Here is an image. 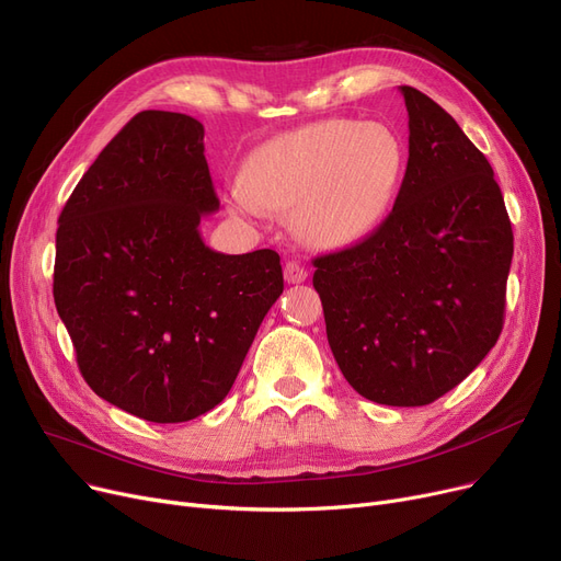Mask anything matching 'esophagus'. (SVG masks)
Returning <instances> with one entry per match:
<instances>
[{"label":"esophagus","mask_w":561,"mask_h":561,"mask_svg":"<svg viewBox=\"0 0 561 561\" xmlns=\"http://www.w3.org/2000/svg\"><path fill=\"white\" fill-rule=\"evenodd\" d=\"M308 278V272L304 270V264H299V262H287L285 264V280L287 283H304Z\"/></svg>","instance_id":"esophagus-1"}]
</instances>
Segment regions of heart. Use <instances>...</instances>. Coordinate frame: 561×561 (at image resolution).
Wrapping results in <instances>:
<instances>
[{
	"instance_id": "heart-1",
	"label": "heart",
	"mask_w": 561,
	"mask_h": 561,
	"mask_svg": "<svg viewBox=\"0 0 561 561\" xmlns=\"http://www.w3.org/2000/svg\"><path fill=\"white\" fill-rule=\"evenodd\" d=\"M402 173L404 146L388 125L319 121L255 148L230 205L244 215L295 209L308 244L344 249L386 219Z\"/></svg>"
}]
</instances>
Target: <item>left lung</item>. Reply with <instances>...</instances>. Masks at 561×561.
<instances>
[{"label":"left lung","instance_id":"1","mask_svg":"<svg viewBox=\"0 0 561 561\" xmlns=\"http://www.w3.org/2000/svg\"><path fill=\"white\" fill-rule=\"evenodd\" d=\"M409 164L386 221L312 260L331 352L369 402L424 407L457 388L504 324L514 232L489 159L440 104L399 87Z\"/></svg>","mask_w":561,"mask_h":561}]
</instances>
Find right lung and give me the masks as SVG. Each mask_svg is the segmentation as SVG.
<instances>
[{
  "label": "right lung",
  "instance_id": "add662e5",
  "mask_svg": "<svg viewBox=\"0 0 561 561\" xmlns=\"http://www.w3.org/2000/svg\"><path fill=\"white\" fill-rule=\"evenodd\" d=\"M203 125L141 112L104 146L57 230L55 304L91 390L148 422L224 402L264 314L283 295L272 249L205 247L219 209Z\"/></svg>",
  "mask_w": 561,
  "mask_h": 561
}]
</instances>
